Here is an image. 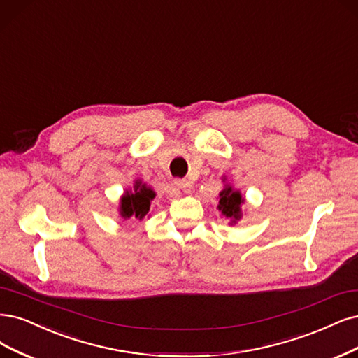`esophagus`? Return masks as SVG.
Here are the masks:
<instances>
[{"instance_id":"1","label":"esophagus","mask_w":358,"mask_h":358,"mask_svg":"<svg viewBox=\"0 0 358 358\" xmlns=\"http://www.w3.org/2000/svg\"><path fill=\"white\" fill-rule=\"evenodd\" d=\"M175 185H176L178 188H180V189H183V191H188L189 187H191L189 182H188L187 179H176V180H175Z\"/></svg>"}]
</instances>
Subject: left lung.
Returning <instances> with one entry per match:
<instances>
[{
	"label": "left lung",
	"instance_id": "obj_1",
	"mask_svg": "<svg viewBox=\"0 0 358 358\" xmlns=\"http://www.w3.org/2000/svg\"><path fill=\"white\" fill-rule=\"evenodd\" d=\"M220 200H219V210L222 215H225L227 217L232 219H240V207L244 203L241 199V195L238 191L232 189L231 187H227L224 191L219 194Z\"/></svg>",
	"mask_w": 358,
	"mask_h": 358
}]
</instances>
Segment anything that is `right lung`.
<instances>
[{"label":"right lung","mask_w":358,"mask_h":358,"mask_svg":"<svg viewBox=\"0 0 358 358\" xmlns=\"http://www.w3.org/2000/svg\"><path fill=\"white\" fill-rule=\"evenodd\" d=\"M155 196V192L150 188H146L141 182L134 185V191L126 192L121 199L120 213L124 219L138 217L142 219L148 212H150L151 200Z\"/></svg>","instance_id":"add662e5"}]
</instances>
